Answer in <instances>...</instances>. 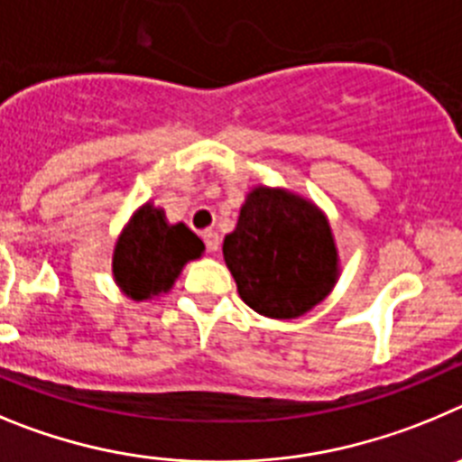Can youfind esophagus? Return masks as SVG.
I'll use <instances>...</instances> for the list:
<instances>
[{"label": "esophagus", "instance_id": "1", "mask_svg": "<svg viewBox=\"0 0 462 462\" xmlns=\"http://www.w3.org/2000/svg\"><path fill=\"white\" fill-rule=\"evenodd\" d=\"M202 239H205V244H207V251L209 253H216L218 251V248H221V236H218V232H205V235H202Z\"/></svg>", "mask_w": 462, "mask_h": 462}]
</instances>
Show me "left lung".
<instances>
[{
  "instance_id": "1",
  "label": "left lung",
  "mask_w": 462,
  "mask_h": 462,
  "mask_svg": "<svg viewBox=\"0 0 462 462\" xmlns=\"http://www.w3.org/2000/svg\"><path fill=\"white\" fill-rule=\"evenodd\" d=\"M223 257L239 297L255 313L292 319L309 313L338 281V251L327 216L285 189L246 195Z\"/></svg>"
}]
</instances>
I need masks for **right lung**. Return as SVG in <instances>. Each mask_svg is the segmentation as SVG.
<instances>
[{"label":"right lung","instance_id":"add662e5","mask_svg":"<svg viewBox=\"0 0 462 462\" xmlns=\"http://www.w3.org/2000/svg\"><path fill=\"white\" fill-rule=\"evenodd\" d=\"M205 244L184 223L170 226L163 209L152 202L140 207L119 235L112 273L126 297L147 301L170 292L186 262L198 260Z\"/></svg>","mask_w":462,"mask_h":462}]
</instances>
